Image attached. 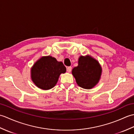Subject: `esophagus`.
<instances>
[{"label":"esophagus","instance_id":"1","mask_svg":"<svg viewBox=\"0 0 134 134\" xmlns=\"http://www.w3.org/2000/svg\"><path fill=\"white\" fill-rule=\"evenodd\" d=\"M71 70H72V67L71 66H69V67H67V71L69 72H70L71 71Z\"/></svg>","mask_w":134,"mask_h":134}]
</instances>
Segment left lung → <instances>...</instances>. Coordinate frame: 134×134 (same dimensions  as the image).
<instances>
[{"label":"left lung","mask_w":134,"mask_h":134,"mask_svg":"<svg viewBox=\"0 0 134 134\" xmlns=\"http://www.w3.org/2000/svg\"><path fill=\"white\" fill-rule=\"evenodd\" d=\"M101 72L102 69L98 62L89 55L79 57L78 66L72 70L76 83L86 89H92L98 83Z\"/></svg>","instance_id":"8db88e82"}]
</instances>
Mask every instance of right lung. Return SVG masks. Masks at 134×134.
<instances>
[{
	"mask_svg": "<svg viewBox=\"0 0 134 134\" xmlns=\"http://www.w3.org/2000/svg\"><path fill=\"white\" fill-rule=\"evenodd\" d=\"M66 71L62 62L51 56H42L31 69V78L36 86L42 90H49L55 86L60 75Z\"/></svg>",
	"mask_w": 134,
	"mask_h": 134,
	"instance_id": "obj_1",
	"label": "right lung"
}]
</instances>
